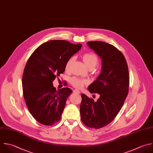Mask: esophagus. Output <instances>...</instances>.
<instances>
[{
    "instance_id": "1",
    "label": "esophagus",
    "mask_w": 153,
    "mask_h": 153,
    "mask_svg": "<svg viewBox=\"0 0 153 153\" xmlns=\"http://www.w3.org/2000/svg\"><path fill=\"white\" fill-rule=\"evenodd\" d=\"M73 92H74V93H75V94H79V93H80V91H79V90H76V89H74V90H73Z\"/></svg>"
}]
</instances>
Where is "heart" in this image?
<instances>
[{
	"instance_id": "obj_1",
	"label": "heart",
	"mask_w": 153,
	"mask_h": 153,
	"mask_svg": "<svg viewBox=\"0 0 153 153\" xmlns=\"http://www.w3.org/2000/svg\"><path fill=\"white\" fill-rule=\"evenodd\" d=\"M82 59L87 65V66L90 69H93L96 67L99 62V59L97 55L93 53L88 52L83 54ZM75 57L74 56L70 57L66 62L65 64V70L66 71H69L71 69V67L74 62ZM71 84L75 88H80L84 86V85L87 84L88 81L85 79H79L76 77H74L71 79Z\"/></svg>"
}]
</instances>
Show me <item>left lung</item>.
I'll return each mask as SVG.
<instances>
[{
    "label": "left lung",
    "mask_w": 153,
    "mask_h": 153,
    "mask_svg": "<svg viewBox=\"0 0 153 153\" xmlns=\"http://www.w3.org/2000/svg\"><path fill=\"white\" fill-rule=\"evenodd\" d=\"M87 44L102 59V72L88 88L100 97L94 101L81 94L80 114L87 127L97 129L111 123L121 110L128 93L129 73L124 55L116 47L102 41Z\"/></svg>",
    "instance_id": "left-lung-1"
}]
</instances>
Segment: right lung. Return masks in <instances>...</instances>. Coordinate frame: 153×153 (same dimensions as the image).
I'll use <instances>...</instances> for the list:
<instances>
[{"instance_id":"right-lung-1","label":"right lung","mask_w":153,"mask_h":153,"mask_svg":"<svg viewBox=\"0 0 153 153\" xmlns=\"http://www.w3.org/2000/svg\"><path fill=\"white\" fill-rule=\"evenodd\" d=\"M65 40H52L38 47L29 58L22 78L25 102L33 118L45 126L57 123L72 90H56L53 81L65 71L67 60L81 48Z\"/></svg>"}]
</instances>
